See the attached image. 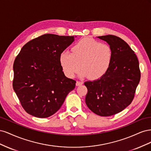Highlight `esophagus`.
Listing matches in <instances>:
<instances>
[{"label":"esophagus","mask_w":151,"mask_h":151,"mask_svg":"<svg viewBox=\"0 0 151 151\" xmlns=\"http://www.w3.org/2000/svg\"><path fill=\"white\" fill-rule=\"evenodd\" d=\"M82 84H83V82H81V81H77V82H76V86H81V85H82Z\"/></svg>","instance_id":"34e87169"}]
</instances>
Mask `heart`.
Segmentation results:
<instances>
[{
    "mask_svg": "<svg viewBox=\"0 0 151 151\" xmlns=\"http://www.w3.org/2000/svg\"><path fill=\"white\" fill-rule=\"evenodd\" d=\"M113 58L111 48L90 38H84L75 44L72 53L64 51L60 55V62L64 74L73 77L81 67L82 77L97 79L106 72Z\"/></svg>",
    "mask_w": 151,
    "mask_h": 151,
    "instance_id": "heart-1",
    "label": "heart"
}]
</instances>
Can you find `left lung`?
Masks as SVG:
<instances>
[{"mask_svg":"<svg viewBox=\"0 0 151 151\" xmlns=\"http://www.w3.org/2000/svg\"><path fill=\"white\" fill-rule=\"evenodd\" d=\"M112 49L113 58L99 79L86 81V103L95 114L109 116L123 111L132 103L140 79L139 63L124 40L114 35L98 36Z\"/></svg>","mask_w":151,"mask_h":151,"instance_id":"obj_1","label":"left lung"}]
</instances>
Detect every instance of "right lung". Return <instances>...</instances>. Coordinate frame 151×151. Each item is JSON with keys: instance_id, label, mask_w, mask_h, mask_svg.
Listing matches in <instances>:
<instances>
[{"instance_id": "obj_1", "label": "right lung", "mask_w": 151, "mask_h": 151, "mask_svg": "<svg viewBox=\"0 0 151 151\" xmlns=\"http://www.w3.org/2000/svg\"><path fill=\"white\" fill-rule=\"evenodd\" d=\"M76 37V36H75ZM74 36L45 34L25 44L13 65V89L24 110L47 118L62 106L76 81L67 77L60 55Z\"/></svg>"}]
</instances>
